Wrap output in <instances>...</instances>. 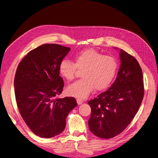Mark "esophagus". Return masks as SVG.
Instances as JSON below:
<instances>
[{
  "label": "esophagus",
  "mask_w": 158,
  "mask_h": 158,
  "mask_svg": "<svg viewBox=\"0 0 158 158\" xmlns=\"http://www.w3.org/2000/svg\"><path fill=\"white\" fill-rule=\"evenodd\" d=\"M77 104H78L79 105H81V104L83 103V102L82 101L81 99H77Z\"/></svg>",
  "instance_id": "34e87169"
}]
</instances>
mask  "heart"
<instances>
[{
	"label": "heart",
	"instance_id": "b5f03b06",
	"mask_svg": "<svg viewBox=\"0 0 158 158\" xmlns=\"http://www.w3.org/2000/svg\"><path fill=\"white\" fill-rule=\"evenodd\" d=\"M74 63L63 59L59 67V73L67 81L74 79L77 69L82 70V79L69 85L67 93L72 96L83 99L86 98L94 88L101 91L109 86L118 68L114 57L103 55L94 49H88L74 56Z\"/></svg>",
	"mask_w": 158,
	"mask_h": 158
}]
</instances>
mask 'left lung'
Here are the masks:
<instances>
[{"instance_id":"1","label":"left lung","mask_w":158,"mask_h":158,"mask_svg":"<svg viewBox=\"0 0 158 158\" xmlns=\"http://www.w3.org/2000/svg\"><path fill=\"white\" fill-rule=\"evenodd\" d=\"M119 54L121 64L115 81L107 91L88 102L91 108L89 130L99 138L110 139L123 132L137 113L144 97L139 62L122 49Z\"/></svg>"}]
</instances>
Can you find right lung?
<instances>
[{"mask_svg": "<svg viewBox=\"0 0 158 158\" xmlns=\"http://www.w3.org/2000/svg\"><path fill=\"white\" fill-rule=\"evenodd\" d=\"M70 50L58 44L42 45L28 53L17 68V105L26 125L39 137L51 138L62 133L68 114L77 105L74 98H57L64 85L59 64Z\"/></svg>", "mask_w": 158, "mask_h": 158, "instance_id": "obj_1", "label": "right lung"}]
</instances>
